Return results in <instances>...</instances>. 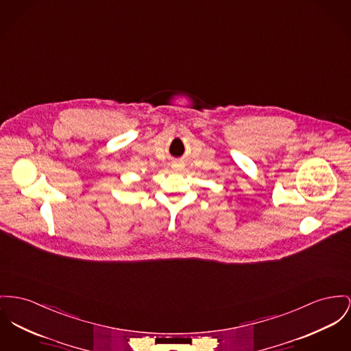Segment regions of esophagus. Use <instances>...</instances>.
<instances>
[{
  "instance_id": "34e87169",
  "label": "esophagus",
  "mask_w": 351,
  "mask_h": 351,
  "mask_svg": "<svg viewBox=\"0 0 351 351\" xmlns=\"http://www.w3.org/2000/svg\"><path fill=\"white\" fill-rule=\"evenodd\" d=\"M176 167H181V165H176Z\"/></svg>"
}]
</instances>
